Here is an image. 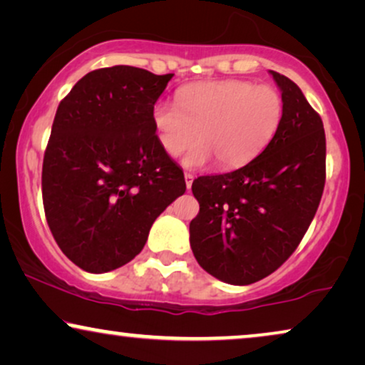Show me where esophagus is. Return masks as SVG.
<instances>
[{"instance_id": "esophagus-1", "label": "esophagus", "mask_w": 365, "mask_h": 365, "mask_svg": "<svg viewBox=\"0 0 365 365\" xmlns=\"http://www.w3.org/2000/svg\"><path fill=\"white\" fill-rule=\"evenodd\" d=\"M184 181H186V187L191 189L192 181H194V176H192V174H189V173H184Z\"/></svg>"}]
</instances>
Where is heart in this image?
I'll list each match as a JSON object with an SVG mask.
<instances>
[{
	"label": "heart",
	"mask_w": 365,
	"mask_h": 365,
	"mask_svg": "<svg viewBox=\"0 0 365 365\" xmlns=\"http://www.w3.org/2000/svg\"><path fill=\"white\" fill-rule=\"evenodd\" d=\"M284 103L267 84L222 79L196 83L178 91V104L159 101L153 126L168 156H184V166L202 168L216 159L222 168L242 166L271 143L282 121Z\"/></svg>",
	"instance_id": "obj_1"
}]
</instances>
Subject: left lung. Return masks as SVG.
<instances>
[{
	"mask_svg": "<svg viewBox=\"0 0 365 365\" xmlns=\"http://www.w3.org/2000/svg\"><path fill=\"white\" fill-rule=\"evenodd\" d=\"M281 89L282 121L266 149L236 171L194 179L199 214L189 224L194 257L219 281L257 282L296 251L326 182V134L319 114L291 79Z\"/></svg>",
	"mask_w": 365,
	"mask_h": 365,
	"instance_id": "1",
	"label": "left lung"
}]
</instances>
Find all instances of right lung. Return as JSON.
<instances>
[{
  "label": "right lung",
  "instance_id": "add662e5",
  "mask_svg": "<svg viewBox=\"0 0 365 365\" xmlns=\"http://www.w3.org/2000/svg\"><path fill=\"white\" fill-rule=\"evenodd\" d=\"M171 78L123 64L96 69L59 103L43 159V204L59 249L83 271L133 261L156 217L186 191L151 116Z\"/></svg>",
  "mask_w": 365,
  "mask_h": 365
}]
</instances>
